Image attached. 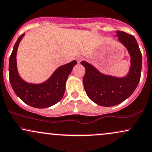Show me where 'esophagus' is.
<instances>
[{"mask_svg":"<svg viewBox=\"0 0 152 152\" xmlns=\"http://www.w3.org/2000/svg\"><path fill=\"white\" fill-rule=\"evenodd\" d=\"M83 59V57H82V56H78V57L77 58V61L78 63H80Z\"/></svg>","mask_w":152,"mask_h":152,"instance_id":"1","label":"esophagus"}]
</instances>
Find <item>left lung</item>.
Listing matches in <instances>:
<instances>
[{"label": "left lung", "mask_w": 152, "mask_h": 152, "mask_svg": "<svg viewBox=\"0 0 152 152\" xmlns=\"http://www.w3.org/2000/svg\"><path fill=\"white\" fill-rule=\"evenodd\" d=\"M116 37L130 56V70L126 76L117 77L106 75L87 62H81L86 70L83 84L88 97L96 104L105 107L121 104L131 96L141 76L142 53L135 38L121 31H116Z\"/></svg>", "instance_id": "obj_1"}]
</instances>
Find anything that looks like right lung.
I'll return each instance as SVG.
<instances>
[{
  "mask_svg": "<svg viewBox=\"0 0 152 152\" xmlns=\"http://www.w3.org/2000/svg\"><path fill=\"white\" fill-rule=\"evenodd\" d=\"M24 34L19 37L9 60V79L13 90L22 102L37 108H48L57 104L64 95L65 82L73 67L77 63L72 61L58 67L48 79L41 84L28 83L21 78L17 68L16 55Z\"/></svg>",
  "mask_w": 152,
  "mask_h": 152,
  "instance_id": "right-lung-1",
  "label": "right lung"
}]
</instances>
